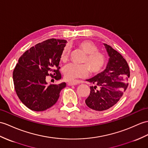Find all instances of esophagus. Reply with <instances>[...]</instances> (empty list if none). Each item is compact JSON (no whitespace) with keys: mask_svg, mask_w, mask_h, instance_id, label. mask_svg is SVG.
I'll list each match as a JSON object with an SVG mask.
<instances>
[{"mask_svg":"<svg viewBox=\"0 0 148 148\" xmlns=\"http://www.w3.org/2000/svg\"><path fill=\"white\" fill-rule=\"evenodd\" d=\"M77 84H79V82L75 81H73V82H69L67 83L68 86H74V85H77Z\"/></svg>","mask_w":148,"mask_h":148,"instance_id":"esophagus-1","label":"esophagus"}]
</instances>
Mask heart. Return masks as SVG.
I'll list each match as a JSON object with an SVG mask.
<instances>
[{
  "label": "heart",
  "mask_w": 148,
  "mask_h": 148,
  "mask_svg": "<svg viewBox=\"0 0 148 148\" xmlns=\"http://www.w3.org/2000/svg\"><path fill=\"white\" fill-rule=\"evenodd\" d=\"M77 47L86 53L83 64H68L64 68V77L67 81H73L78 77H84L88 74L90 69L92 74H98L102 71L105 64L103 53L98 50V47L90 40H83L77 44ZM69 56V49L65 47L60 55V60L66 62Z\"/></svg>",
  "instance_id": "heart-1"
}]
</instances>
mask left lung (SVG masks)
<instances>
[{"mask_svg":"<svg viewBox=\"0 0 148 148\" xmlns=\"http://www.w3.org/2000/svg\"><path fill=\"white\" fill-rule=\"evenodd\" d=\"M104 46L109 57L105 69L91 79L93 84L90 94L85 100L89 108L96 111H103L117 103L128 86L130 71L125 58L108 45Z\"/></svg>","mask_w":148,"mask_h":148,"instance_id":"obj_1","label":"left lung"}]
</instances>
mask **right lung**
Masks as SVG:
<instances>
[{
  "label": "right lung",
  "mask_w": 148,
  "mask_h": 148,
  "mask_svg": "<svg viewBox=\"0 0 148 148\" xmlns=\"http://www.w3.org/2000/svg\"><path fill=\"white\" fill-rule=\"evenodd\" d=\"M67 41L51 38L38 43L20 57L13 71L17 95L30 110L44 111L56 103L66 82L48 85L46 76L53 74L60 79L58 67L60 55Z\"/></svg>",
  "instance_id": "obj_1"
}]
</instances>
